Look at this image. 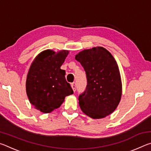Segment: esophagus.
<instances>
[{
	"instance_id": "obj_1",
	"label": "esophagus",
	"mask_w": 151,
	"mask_h": 151,
	"mask_svg": "<svg viewBox=\"0 0 151 151\" xmlns=\"http://www.w3.org/2000/svg\"><path fill=\"white\" fill-rule=\"evenodd\" d=\"M71 87H72L73 91L75 92V91H76V84H75V83H73L72 84H71Z\"/></svg>"
}]
</instances>
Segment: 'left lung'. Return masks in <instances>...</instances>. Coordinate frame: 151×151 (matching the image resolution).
<instances>
[{
  "mask_svg": "<svg viewBox=\"0 0 151 151\" xmlns=\"http://www.w3.org/2000/svg\"><path fill=\"white\" fill-rule=\"evenodd\" d=\"M85 69L87 85L78 96L79 106L92 119H103L118 106L122 96V82L113 56L102 47L85 49L75 56Z\"/></svg>",
  "mask_w": 151,
  "mask_h": 151,
  "instance_id": "1",
  "label": "left lung"
}]
</instances>
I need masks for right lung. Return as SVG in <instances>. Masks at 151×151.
Returning <instances> with one entry per match:
<instances>
[{
    "label": "right lung",
    "instance_id": "1",
    "mask_svg": "<svg viewBox=\"0 0 151 151\" xmlns=\"http://www.w3.org/2000/svg\"><path fill=\"white\" fill-rule=\"evenodd\" d=\"M69 51L56 52L47 49L35 57L26 81V91L30 103L43 113H49L60 107L66 96L73 94L65 79V70L60 66Z\"/></svg>",
    "mask_w": 151,
    "mask_h": 151
}]
</instances>
